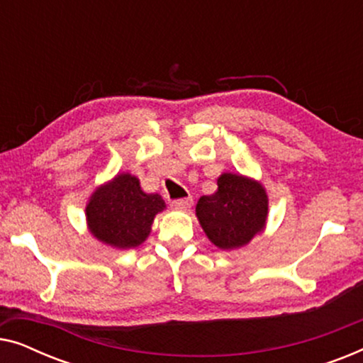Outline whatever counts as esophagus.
I'll use <instances>...</instances> for the list:
<instances>
[{"label":"esophagus","instance_id":"esophagus-1","mask_svg":"<svg viewBox=\"0 0 363 363\" xmlns=\"http://www.w3.org/2000/svg\"><path fill=\"white\" fill-rule=\"evenodd\" d=\"M191 205H193V198H191V196H188V198H180V200L172 201V206L175 208V210H183V211L190 210Z\"/></svg>","mask_w":363,"mask_h":363}]
</instances>
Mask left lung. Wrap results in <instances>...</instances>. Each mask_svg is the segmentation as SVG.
<instances>
[{"instance_id": "1", "label": "left lung", "mask_w": 363, "mask_h": 363, "mask_svg": "<svg viewBox=\"0 0 363 363\" xmlns=\"http://www.w3.org/2000/svg\"><path fill=\"white\" fill-rule=\"evenodd\" d=\"M196 216L213 245L220 250H236L264 228L267 195L255 180L223 173L215 195L198 200Z\"/></svg>"}]
</instances>
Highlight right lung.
<instances>
[{"instance_id":"right-lung-1","label":"right lung","mask_w":363,"mask_h":363,"mask_svg":"<svg viewBox=\"0 0 363 363\" xmlns=\"http://www.w3.org/2000/svg\"><path fill=\"white\" fill-rule=\"evenodd\" d=\"M165 208L160 195L142 191L138 178L122 173L97 188L86 208L92 235L118 250L142 245L150 235L153 218Z\"/></svg>"}]
</instances>
